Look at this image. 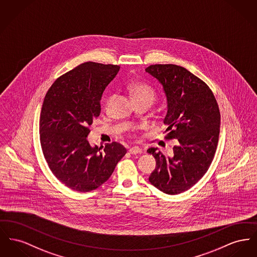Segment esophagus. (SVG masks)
<instances>
[{
	"mask_svg": "<svg viewBox=\"0 0 257 257\" xmlns=\"http://www.w3.org/2000/svg\"><path fill=\"white\" fill-rule=\"evenodd\" d=\"M129 152H130L131 154H138V153H141V152H142V150H141L139 147H133V148H131V149L129 150Z\"/></svg>",
	"mask_w": 257,
	"mask_h": 257,
	"instance_id": "34e87169",
	"label": "esophagus"
}]
</instances>
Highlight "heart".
Segmentation results:
<instances>
[{
  "label": "heart",
  "instance_id": "1",
  "mask_svg": "<svg viewBox=\"0 0 257 257\" xmlns=\"http://www.w3.org/2000/svg\"><path fill=\"white\" fill-rule=\"evenodd\" d=\"M127 90L131 95L133 101L145 100L151 104L156 97V93L151 86L140 81L130 82L127 86ZM109 102H110V98L106 100V106L109 104Z\"/></svg>",
  "mask_w": 257,
  "mask_h": 257
}]
</instances>
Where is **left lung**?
<instances>
[{
    "label": "left lung",
    "mask_w": 257,
    "mask_h": 257,
    "mask_svg": "<svg viewBox=\"0 0 257 257\" xmlns=\"http://www.w3.org/2000/svg\"><path fill=\"white\" fill-rule=\"evenodd\" d=\"M146 72L166 94L165 139L178 141L172 156L154 148L148 150L156 160L149 181L166 194H179L192 187L211 166L219 137V108L210 87L183 67L155 64Z\"/></svg>",
    "instance_id": "1"
}]
</instances>
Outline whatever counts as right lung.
<instances>
[{
  "mask_svg": "<svg viewBox=\"0 0 257 257\" xmlns=\"http://www.w3.org/2000/svg\"><path fill=\"white\" fill-rule=\"evenodd\" d=\"M120 67L85 62L59 76L47 91L40 140L52 174L67 187L88 192L106 182L126 149L116 142L90 147L89 126L101 112V98Z\"/></svg>",
  "mask_w": 257,
  "mask_h": 257,
  "instance_id": "right-lung-1",
  "label": "right lung"
}]
</instances>
